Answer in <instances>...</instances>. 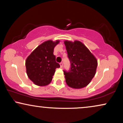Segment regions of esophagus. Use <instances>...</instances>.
Wrapping results in <instances>:
<instances>
[{
	"instance_id": "obj_1",
	"label": "esophagus",
	"mask_w": 123,
	"mask_h": 123,
	"mask_svg": "<svg viewBox=\"0 0 123 123\" xmlns=\"http://www.w3.org/2000/svg\"><path fill=\"white\" fill-rule=\"evenodd\" d=\"M60 68H62V67H63V63H60Z\"/></svg>"
}]
</instances>
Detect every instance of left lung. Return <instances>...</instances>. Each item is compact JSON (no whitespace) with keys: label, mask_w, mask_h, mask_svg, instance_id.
I'll use <instances>...</instances> for the list:
<instances>
[{"label":"left lung","mask_w":123,"mask_h":123,"mask_svg":"<svg viewBox=\"0 0 123 123\" xmlns=\"http://www.w3.org/2000/svg\"><path fill=\"white\" fill-rule=\"evenodd\" d=\"M64 44L71 63L68 72L64 70L66 83L71 88H83L90 83L95 76L97 60L80 41L66 40Z\"/></svg>","instance_id":"obj_1"}]
</instances>
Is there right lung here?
Here are the masks:
<instances>
[{
    "mask_svg": "<svg viewBox=\"0 0 123 123\" xmlns=\"http://www.w3.org/2000/svg\"><path fill=\"white\" fill-rule=\"evenodd\" d=\"M59 40L43 42L32 52L26 60V73L30 80L39 86L48 85L59 64L55 61L54 49Z\"/></svg>",
    "mask_w": 123,
    "mask_h": 123,
    "instance_id": "1",
    "label": "right lung"
}]
</instances>
